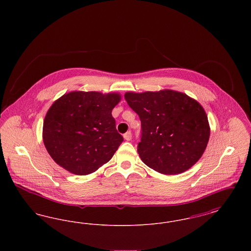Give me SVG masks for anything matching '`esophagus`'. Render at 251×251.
I'll return each instance as SVG.
<instances>
[{"mask_svg":"<svg viewBox=\"0 0 251 251\" xmlns=\"http://www.w3.org/2000/svg\"><path fill=\"white\" fill-rule=\"evenodd\" d=\"M123 137H124V139L126 140V141H131V131H127L124 135H123Z\"/></svg>","mask_w":251,"mask_h":251,"instance_id":"obj_1","label":"esophagus"}]
</instances>
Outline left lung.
I'll return each mask as SVG.
<instances>
[{"label": "left lung", "instance_id": "obj_1", "mask_svg": "<svg viewBox=\"0 0 251 251\" xmlns=\"http://www.w3.org/2000/svg\"><path fill=\"white\" fill-rule=\"evenodd\" d=\"M124 97L141 120L137 151L145 165L161 174L175 175L201 159L211 129L200 102L171 89L126 92Z\"/></svg>", "mask_w": 251, "mask_h": 251}]
</instances>
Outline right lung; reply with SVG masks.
I'll return each mask as SVG.
<instances>
[{
  "label": "right lung",
  "instance_id": "add662e5",
  "mask_svg": "<svg viewBox=\"0 0 251 251\" xmlns=\"http://www.w3.org/2000/svg\"><path fill=\"white\" fill-rule=\"evenodd\" d=\"M120 93L72 91L49 108L42 138L52 160L76 175L95 172L111 160L123 141L112 110Z\"/></svg>",
  "mask_w": 251,
  "mask_h": 251
}]
</instances>
